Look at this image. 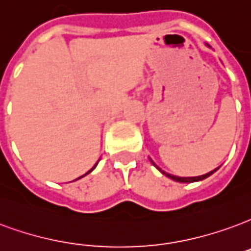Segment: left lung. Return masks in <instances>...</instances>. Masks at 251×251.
I'll use <instances>...</instances> for the list:
<instances>
[{
  "label": "left lung",
  "instance_id": "left-lung-1",
  "mask_svg": "<svg viewBox=\"0 0 251 251\" xmlns=\"http://www.w3.org/2000/svg\"><path fill=\"white\" fill-rule=\"evenodd\" d=\"M153 165L157 168V165H155V163L153 162ZM157 169H158L159 172L162 173V174H165L166 177L172 178L173 181H177V182H196V181H202V179H205V178H207L209 176H211L214 172H217V169H215V170H213V172L207 173V174H203V176H200V177H177V176H172V174H168V173L162 172L159 168Z\"/></svg>",
  "mask_w": 251,
  "mask_h": 251
}]
</instances>
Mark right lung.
<instances>
[{
  "instance_id": "add662e5",
  "label": "right lung",
  "mask_w": 251,
  "mask_h": 251,
  "mask_svg": "<svg viewBox=\"0 0 251 251\" xmlns=\"http://www.w3.org/2000/svg\"><path fill=\"white\" fill-rule=\"evenodd\" d=\"M94 168H96V166H94ZM94 168H93V169H94ZM93 169H92V170H93ZM92 170H89V172H88V173H86V174H89V173L92 172ZM86 174H85V176H86ZM82 177H83V176H82ZM79 178H81V177H79Z\"/></svg>"
}]
</instances>
